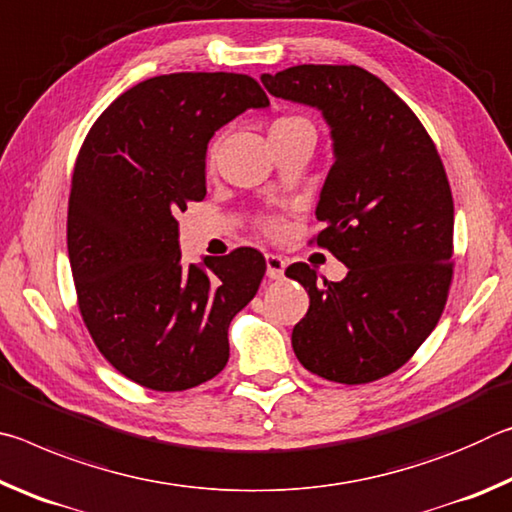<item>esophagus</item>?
Masks as SVG:
<instances>
[{
  "instance_id": "obj_1",
  "label": "esophagus",
  "mask_w": 512,
  "mask_h": 512,
  "mask_svg": "<svg viewBox=\"0 0 512 512\" xmlns=\"http://www.w3.org/2000/svg\"><path fill=\"white\" fill-rule=\"evenodd\" d=\"M284 268H287V262L280 255H266V275L271 280H282Z\"/></svg>"
}]
</instances>
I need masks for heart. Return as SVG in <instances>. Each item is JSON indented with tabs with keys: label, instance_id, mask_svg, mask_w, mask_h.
<instances>
[{
	"label": "heart",
	"instance_id": "heart-1",
	"mask_svg": "<svg viewBox=\"0 0 512 512\" xmlns=\"http://www.w3.org/2000/svg\"><path fill=\"white\" fill-rule=\"evenodd\" d=\"M287 124H309V121L302 117H282V119H277L273 126H287ZM259 225H262V232L268 237L280 235V221L277 219H264Z\"/></svg>",
	"mask_w": 512,
	"mask_h": 512
}]
</instances>
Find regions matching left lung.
<instances>
[{"label":"left lung","mask_w":512,"mask_h":512,"mask_svg":"<svg viewBox=\"0 0 512 512\" xmlns=\"http://www.w3.org/2000/svg\"><path fill=\"white\" fill-rule=\"evenodd\" d=\"M273 97L318 108L334 164L314 237L348 266L341 282L307 264L287 277L309 293L293 327L298 361L339 384H368L409 361L438 325L454 275V201L443 160L420 119L357 65H296L262 74Z\"/></svg>","instance_id":"left-lung-1"}]
</instances>
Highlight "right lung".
I'll use <instances>...</instances> for the list:
<instances>
[{"label":"right lung","mask_w":512,"mask_h":512,"mask_svg":"<svg viewBox=\"0 0 512 512\" xmlns=\"http://www.w3.org/2000/svg\"><path fill=\"white\" fill-rule=\"evenodd\" d=\"M266 106L246 74L153 76L101 112L76 158L67 253L83 323L110 366L151 391L219 375L230 320L266 273L255 248L183 266L176 221L205 198L212 135Z\"/></svg>","instance_id":"add662e5"}]
</instances>
